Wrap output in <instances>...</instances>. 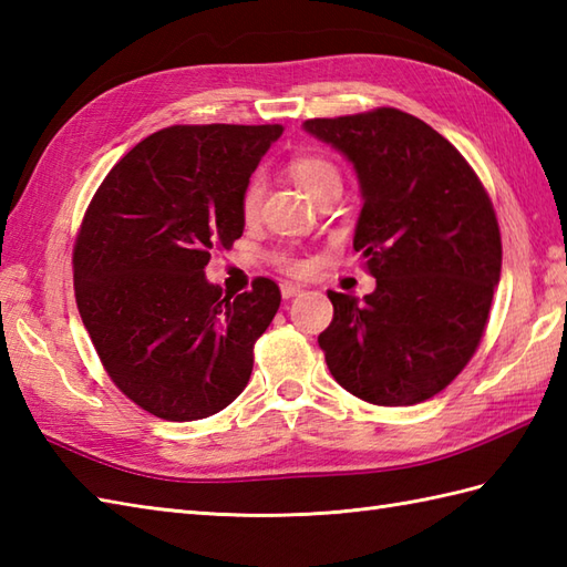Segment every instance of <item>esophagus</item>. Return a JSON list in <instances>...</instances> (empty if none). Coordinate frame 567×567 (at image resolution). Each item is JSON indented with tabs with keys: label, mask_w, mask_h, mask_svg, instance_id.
I'll return each instance as SVG.
<instances>
[{
	"label": "esophagus",
	"mask_w": 567,
	"mask_h": 567,
	"mask_svg": "<svg viewBox=\"0 0 567 567\" xmlns=\"http://www.w3.org/2000/svg\"><path fill=\"white\" fill-rule=\"evenodd\" d=\"M280 292H282L285 299H292V297H297L299 292H302V287L292 285V282H282V285H280Z\"/></svg>",
	"instance_id": "obj_1"
}]
</instances>
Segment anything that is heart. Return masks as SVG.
Returning a JSON list of instances; mask_svg holds the SVG:
<instances>
[{
	"instance_id": "1",
	"label": "heart",
	"mask_w": 567,
	"mask_h": 567,
	"mask_svg": "<svg viewBox=\"0 0 567 567\" xmlns=\"http://www.w3.org/2000/svg\"><path fill=\"white\" fill-rule=\"evenodd\" d=\"M287 173H290L297 187L305 189L311 199H315L317 192L327 187L329 183H341L339 171H336L329 161L319 158V155H295V158L287 163ZM260 199L262 183L258 177H250L238 197V209L240 216H244V221H256V216L260 212ZM280 268L290 275H302L307 270V262L285 252V256H280Z\"/></svg>"
}]
</instances>
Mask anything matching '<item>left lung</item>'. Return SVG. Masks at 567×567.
<instances>
[{
	"mask_svg": "<svg viewBox=\"0 0 567 567\" xmlns=\"http://www.w3.org/2000/svg\"><path fill=\"white\" fill-rule=\"evenodd\" d=\"M353 163L363 209L353 248L378 287L329 292L319 346L336 382L363 402L409 406L461 375L487 327L502 270L495 207L473 167L421 118L372 112L307 118Z\"/></svg>",
	"mask_w": 567,
	"mask_h": 567,
	"instance_id": "1",
	"label": "left lung"
}]
</instances>
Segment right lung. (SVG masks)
Masks as SVG:
<instances>
[{"instance_id":"1","label":"right lung","mask_w":567,"mask_h":567,"mask_svg":"<svg viewBox=\"0 0 567 567\" xmlns=\"http://www.w3.org/2000/svg\"><path fill=\"white\" fill-rule=\"evenodd\" d=\"M280 124L155 131L94 192L72 248L75 302L106 375L165 421L221 412L244 392L280 287L221 295L204 265L244 234L240 189Z\"/></svg>"}]
</instances>
